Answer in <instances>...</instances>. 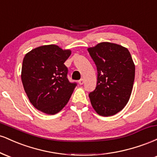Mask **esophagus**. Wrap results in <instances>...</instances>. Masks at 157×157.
I'll use <instances>...</instances> for the list:
<instances>
[{
	"label": "esophagus",
	"mask_w": 157,
	"mask_h": 157,
	"mask_svg": "<svg viewBox=\"0 0 157 157\" xmlns=\"http://www.w3.org/2000/svg\"><path fill=\"white\" fill-rule=\"evenodd\" d=\"M83 82H84V80H82V79H81V80H80L78 81V83L80 84V86H81V85H82V84H83Z\"/></svg>",
	"instance_id": "1"
}]
</instances>
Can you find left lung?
<instances>
[{
    "mask_svg": "<svg viewBox=\"0 0 157 157\" xmlns=\"http://www.w3.org/2000/svg\"><path fill=\"white\" fill-rule=\"evenodd\" d=\"M97 66V87L89 94L94 111L102 117L116 114L129 101L134 85L135 65L127 48L102 42L87 48Z\"/></svg>",
    "mask_w": 157,
    "mask_h": 157,
    "instance_id": "1",
    "label": "left lung"
}]
</instances>
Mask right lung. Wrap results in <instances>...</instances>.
I'll return each mask as SVG.
<instances>
[{
	"instance_id": "add662e5",
	"label": "right lung",
	"mask_w": 157,
	"mask_h": 157,
	"mask_svg": "<svg viewBox=\"0 0 157 157\" xmlns=\"http://www.w3.org/2000/svg\"><path fill=\"white\" fill-rule=\"evenodd\" d=\"M71 54L57 45H44L26 54L21 80L32 105L41 112L53 115L68 103L76 83L68 80L65 61Z\"/></svg>"
}]
</instances>
